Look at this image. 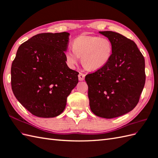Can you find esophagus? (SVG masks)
Wrapping results in <instances>:
<instances>
[{"label":"esophagus","instance_id":"34e87169","mask_svg":"<svg viewBox=\"0 0 158 158\" xmlns=\"http://www.w3.org/2000/svg\"><path fill=\"white\" fill-rule=\"evenodd\" d=\"M85 75L84 73H79V75H78V77H79V81H83V80H84L85 79Z\"/></svg>","mask_w":158,"mask_h":158}]
</instances>
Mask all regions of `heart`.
I'll return each mask as SVG.
<instances>
[{
    "label": "heart",
    "instance_id": "b5f03b06",
    "mask_svg": "<svg viewBox=\"0 0 158 158\" xmlns=\"http://www.w3.org/2000/svg\"><path fill=\"white\" fill-rule=\"evenodd\" d=\"M73 48L65 52L67 64L74 68L81 57V63L89 70H96L105 66L111 58L113 47L106 37L83 35L75 39Z\"/></svg>",
    "mask_w": 158,
    "mask_h": 158
}]
</instances>
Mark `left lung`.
<instances>
[{"instance_id": "8db88e82", "label": "left lung", "mask_w": 158, "mask_h": 158, "mask_svg": "<svg viewBox=\"0 0 158 158\" xmlns=\"http://www.w3.org/2000/svg\"><path fill=\"white\" fill-rule=\"evenodd\" d=\"M111 41V58L102 68L85 76L90 109L111 119L132 110L145 83V58L136 43L119 33L99 32Z\"/></svg>"}]
</instances>
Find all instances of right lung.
<instances>
[{
    "instance_id": "1",
    "label": "right lung",
    "mask_w": 158,
    "mask_h": 158,
    "mask_svg": "<svg viewBox=\"0 0 158 158\" xmlns=\"http://www.w3.org/2000/svg\"><path fill=\"white\" fill-rule=\"evenodd\" d=\"M69 35L63 32L33 36L19 47L12 62L13 92L36 117L48 118L61 114L67 97L79 81V73L66 63Z\"/></svg>"
}]
</instances>
